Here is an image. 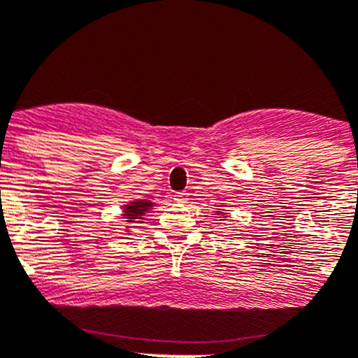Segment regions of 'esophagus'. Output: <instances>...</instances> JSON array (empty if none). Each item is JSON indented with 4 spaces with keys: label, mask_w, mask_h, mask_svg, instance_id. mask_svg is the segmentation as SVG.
<instances>
[{
    "label": "esophagus",
    "mask_w": 358,
    "mask_h": 358,
    "mask_svg": "<svg viewBox=\"0 0 358 358\" xmlns=\"http://www.w3.org/2000/svg\"><path fill=\"white\" fill-rule=\"evenodd\" d=\"M187 199H189V192H176L175 194L176 203H187Z\"/></svg>",
    "instance_id": "34e87169"
}]
</instances>
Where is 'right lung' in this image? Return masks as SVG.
<instances>
[{"instance_id":"right-lung-1","label":"right lung","mask_w":358,"mask_h":358,"mask_svg":"<svg viewBox=\"0 0 358 358\" xmlns=\"http://www.w3.org/2000/svg\"><path fill=\"white\" fill-rule=\"evenodd\" d=\"M150 206H152L150 201H143V199L134 201V203H131L129 206L124 208V218H127V222H134L136 218H140Z\"/></svg>"}]
</instances>
